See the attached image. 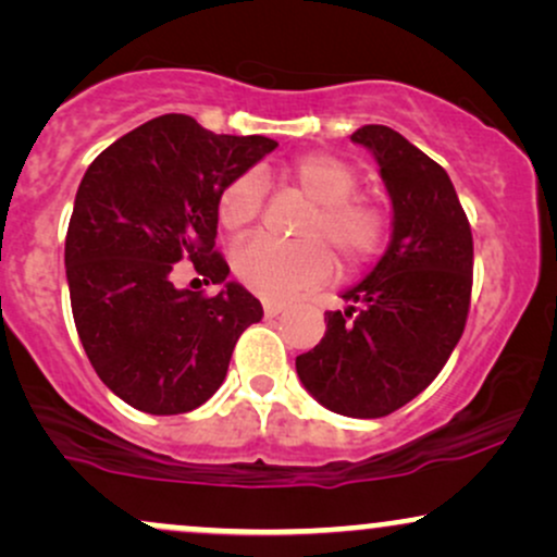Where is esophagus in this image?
<instances>
[{"instance_id": "1", "label": "esophagus", "mask_w": 557, "mask_h": 557, "mask_svg": "<svg viewBox=\"0 0 557 557\" xmlns=\"http://www.w3.org/2000/svg\"><path fill=\"white\" fill-rule=\"evenodd\" d=\"M280 311H285L283 300H272V298L264 300V314H267V317H277Z\"/></svg>"}]
</instances>
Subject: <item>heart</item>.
<instances>
[{"instance_id":"b5f03b06","label":"heart","mask_w":557,"mask_h":557,"mask_svg":"<svg viewBox=\"0 0 557 557\" xmlns=\"http://www.w3.org/2000/svg\"><path fill=\"white\" fill-rule=\"evenodd\" d=\"M287 177L314 203L300 222L298 240H277L257 235L240 243L233 253L238 277L253 293L267 298H290L296 293L327 283L335 259L323 240L335 248L345 264L356 267L382 251L387 240V214L372 198L354 196L359 172L335 154H306L287 168ZM267 183L257 170L233 177L220 198L216 214L230 233H243L264 209Z\"/></svg>"}]
</instances>
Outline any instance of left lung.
I'll list each match as a JSON object with an SVG mask.
<instances>
[{
	"instance_id": "obj_1",
	"label": "left lung",
	"mask_w": 557,
	"mask_h": 557,
	"mask_svg": "<svg viewBox=\"0 0 557 557\" xmlns=\"http://www.w3.org/2000/svg\"><path fill=\"white\" fill-rule=\"evenodd\" d=\"M372 151L393 201V240L327 311V332L296 372L330 411L380 419L443 372L461 341L474 283V238L447 172L387 125L350 136Z\"/></svg>"
}]
</instances>
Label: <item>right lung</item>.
Returning a JSON list of instances; mask_svg holds the SVG:
<instances>
[{"label": "right lung", "mask_w": 557, "mask_h": 557, "mask_svg": "<svg viewBox=\"0 0 557 557\" xmlns=\"http://www.w3.org/2000/svg\"><path fill=\"white\" fill-rule=\"evenodd\" d=\"M274 146L162 114L88 164L65 238L70 306L88 361L127 406L194 411L222 385L243 330L264 317L238 283L216 297L177 292L171 264L188 258L208 282L227 280L214 251L216 198Z\"/></svg>", "instance_id": "right-lung-1"}]
</instances>
